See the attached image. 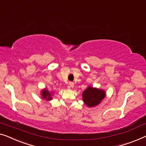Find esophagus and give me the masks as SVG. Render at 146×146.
I'll return each mask as SVG.
<instances>
[{
    "label": "esophagus",
    "instance_id": "34e87169",
    "mask_svg": "<svg viewBox=\"0 0 146 146\" xmlns=\"http://www.w3.org/2000/svg\"><path fill=\"white\" fill-rule=\"evenodd\" d=\"M74 86V84L73 82H70L69 84H68V88H73Z\"/></svg>",
    "mask_w": 146,
    "mask_h": 146
}]
</instances>
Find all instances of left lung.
Instances as JSON below:
<instances>
[{
	"mask_svg": "<svg viewBox=\"0 0 146 146\" xmlns=\"http://www.w3.org/2000/svg\"><path fill=\"white\" fill-rule=\"evenodd\" d=\"M105 96L106 93L105 90L90 86L82 93V99L84 104L88 107H94L100 104Z\"/></svg>",
	"mask_w": 146,
	"mask_h": 146,
	"instance_id": "8db88e82",
	"label": "left lung"
}]
</instances>
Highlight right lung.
<instances>
[{
	"label": "right lung",
	"instance_id": "obj_1",
	"mask_svg": "<svg viewBox=\"0 0 146 146\" xmlns=\"http://www.w3.org/2000/svg\"><path fill=\"white\" fill-rule=\"evenodd\" d=\"M52 94L53 92H49L47 88H44L41 91V98L47 101H50L52 99Z\"/></svg>",
	"mask_w": 146,
	"mask_h": 146
}]
</instances>
